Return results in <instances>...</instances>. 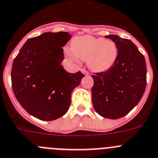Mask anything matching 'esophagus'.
<instances>
[{
	"label": "esophagus",
	"instance_id": "esophagus-1",
	"mask_svg": "<svg viewBox=\"0 0 158 158\" xmlns=\"http://www.w3.org/2000/svg\"><path fill=\"white\" fill-rule=\"evenodd\" d=\"M81 72H82V73H83V74H85V75H88V74H89V72H88L87 71H86V69H81Z\"/></svg>",
	"mask_w": 158,
	"mask_h": 158
}]
</instances>
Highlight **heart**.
I'll return each instance as SVG.
<instances>
[{"mask_svg": "<svg viewBox=\"0 0 158 158\" xmlns=\"http://www.w3.org/2000/svg\"><path fill=\"white\" fill-rule=\"evenodd\" d=\"M72 51L67 55L76 60H87V64L94 72H104L113 66L117 57L116 45L111 39L95 38L90 35L76 37L72 41Z\"/></svg>", "mask_w": 158, "mask_h": 158, "instance_id": "b5f03b06", "label": "heart"}]
</instances>
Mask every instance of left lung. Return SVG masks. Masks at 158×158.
Instances as JSON below:
<instances>
[{"mask_svg": "<svg viewBox=\"0 0 158 158\" xmlns=\"http://www.w3.org/2000/svg\"><path fill=\"white\" fill-rule=\"evenodd\" d=\"M116 43V61L106 72L92 75V103L96 113L109 119H119L134 109L145 92V57L131 40L115 35L106 36Z\"/></svg>", "mask_w": 158, "mask_h": 158, "instance_id": "left-lung-1", "label": "left lung"}]
</instances>
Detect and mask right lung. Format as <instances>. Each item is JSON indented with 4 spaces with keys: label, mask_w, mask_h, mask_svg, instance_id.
Listing matches in <instances>:
<instances>
[{
    "label": "right lung",
    "mask_w": 158,
    "mask_h": 158,
    "mask_svg": "<svg viewBox=\"0 0 158 158\" xmlns=\"http://www.w3.org/2000/svg\"><path fill=\"white\" fill-rule=\"evenodd\" d=\"M68 32H45L28 39L12 63L11 79L15 98L23 108L39 120H54L68 112L71 94L84 75L64 69L62 47Z\"/></svg>",
    "instance_id": "right-lung-1"
}]
</instances>
